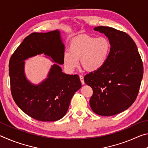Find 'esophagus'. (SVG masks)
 <instances>
[{
  "instance_id": "obj_1",
  "label": "esophagus",
  "mask_w": 148,
  "mask_h": 148,
  "mask_svg": "<svg viewBox=\"0 0 148 148\" xmlns=\"http://www.w3.org/2000/svg\"><path fill=\"white\" fill-rule=\"evenodd\" d=\"M79 78H80V81H81V82H82V84L84 85L85 82H84V76H82V75H79Z\"/></svg>"
}]
</instances>
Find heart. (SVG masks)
Here are the masks:
<instances>
[{"label": "heart", "mask_w": 148, "mask_h": 148, "mask_svg": "<svg viewBox=\"0 0 148 148\" xmlns=\"http://www.w3.org/2000/svg\"><path fill=\"white\" fill-rule=\"evenodd\" d=\"M111 44L105 37L96 38L87 34L75 37L70 42L69 51L63 53L64 68L72 72L79 65V59L83 68L88 72L102 69L108 59Z\"/></svg>", "instance_id": "1"}]
</instances>
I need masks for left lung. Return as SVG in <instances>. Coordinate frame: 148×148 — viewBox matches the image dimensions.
Segmentation results:
<instances>
[{
  "mask_svg": "<svg viewBox=\"0 0 148 148\" xmlns=\"http://www.w3.org/2000/svg\"><path fill=\"white\" fill-rule=\"evenodd\" d=\"M94 30L103 33L111 44L106 64L84 77L93 90L89 101L95 113L111 116L125 111L133 104L143 77V64L135 42L129 35L109 27Z\"/></svg>",
  "mask_w": 148,
  "mask_h": 148,
  "instance_id": "left-lung-1",
  "label": "left lung"
}]
</instances>
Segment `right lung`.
<instances>
[{
  "label": "right lung",
  "mask_w": 148,
  "mask_h": 148,
  "mask_svg": "<svg viewBox=\"0 0 148 148\" xmlns=\"http://www.w3.org/2000/svg\"><path fill=\"white\" fill-rule=\"evenodd\" d=\"M64 45L58 30L33 32L23 40L9 62L11 92L16 104L29 116L40 121H55L66 114L71 101L82 87L77 74L62 72ZM44 53L56 62L48 77L38 85L32 84L24 74V62Z\"/></svg>",
  "instance_id": "right-lung-1"
}]
</instances>
